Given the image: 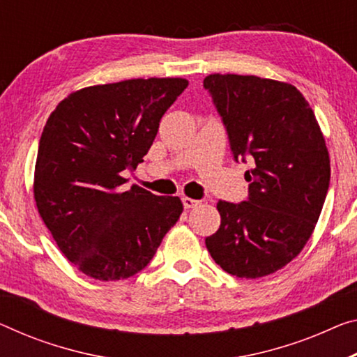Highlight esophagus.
I'll return each instance as SVG.
<instances>
[{
  "instance_id": "34e87169",
  "label": "esophagus",
  "mask_w": 357,
  "mask_h": 357,
  "mask_svg": "<svg viewBox=\"0 0 357 357\" xmlns=\"http://www.w3.org/2000/svg\"><path fill=\"white\" fill-rule=\"evenodd\" d=\"M182 202H183V207H185V209H193V207H197V206L201 204V201H197V199H191V197H188V196L182 197Z\"/></svg>"
}]
</instances>
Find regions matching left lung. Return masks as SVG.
I'll return each instance as SVG.
<instances>
[{
    "instance_id": "1",
    "label": "left lung",
    "mask_w": 357,
    "mask_h": 357,
    "mask_svg": "<svg viewBox=\"0 0 357 357\" xmlns=\"http://www.w3.org/2000/svg\"><path fill=\"white\" fill-rule=\"evenodd\" d=\"M227 128L234 160L249 158L248 201H218L222 222L206 238L212 259L233 276L276 273L314 229L331 182V160L317 119L297 87L254 75L204 78Z\"/></svg>"
}]
</instances>
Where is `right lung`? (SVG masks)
I'll list each match as a JSON object with an SVG mask.
<instances>
[{
	"label": "right lung",
	"instance_id": "1",
	"mask_svg": "<svg viewBox=\"0 0 357 357\" xmlns=\"http://www.w3.org/2000/svg\"><path fill=\"white\" fill-rule=\"evenodd\" d=\"M186 86L183 78L89 86L71 92L47 118L33 195L59 249L86 276L119 281L144 270L183 212L177 196L121 185Z\"/></svg>",
	"mask_w": 357,
	"mask_h": 357
}]
</instances>
